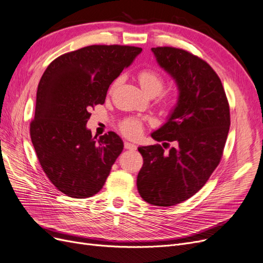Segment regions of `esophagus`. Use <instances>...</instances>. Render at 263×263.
<instances>
[{"mask_svg": "<svg viewBox=\"0 0 263 263\" xmlns=\"http://www.w3.org/2000/svg\"><path fill=\"white\" fill-rule=\"evenodd\" d=\"M124 148L125 149H130V151H134L137 149V145L130 143V142H124Z\"/></svg>", "mask_w": 263, "mask_h": 263, "instance_id": "esophagus-1", "label": "esophagus"}]
</instances>
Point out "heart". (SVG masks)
Instances as JSON below:
<instances>
[{
    "label": "heart",
    "instance_id": "obj_1",
    "mask_svg": "<svg viewBox=\"0 0 263 263\" xmlns=\"http://www.w3.org/2000/svg\"><path fill=\"white\" fill-rule=\"evenodd\" d=\"M139 82L142 89L148 95H157L159 94L164 87L166 81L160 72L155 69H143L138 74ZM119 83V79H117L114 84L112 89ZM166 104H171V97H166L164 100ZM120 130L122 133L129 138H138L142 131V124L138 119H126L120 124Z\"/></svg>",
    "mask_w": 263,
    "mask_h": 263
}]
</instances>
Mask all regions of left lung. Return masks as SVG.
<instances>
[{"mask_svg":"<svg viewBox=\"0 0 263 263\" xmlns=\"http://www.w3.org/2000/svg\"><path fill=\"white\" fill-rule=\"evenodd\" d=\"M152 51L179 90L168 120L152 138L176 146L169 153L159 144L139 147L144 163L137 185L145 201L168 207L195 195L218 167L230 130V107L220 78L205 61L176 47Z\"/></svg>","mask_w":263,"mask_h":263,"instance_id":"8db88e82","label":"left lung"}]
</instances>
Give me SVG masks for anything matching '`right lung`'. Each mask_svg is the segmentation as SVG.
I'll use <instances>...</instances> for the list:
<instances>
[{
  "instance_id": "add662e5",
  "label": "right lung",
  "mask_w": 263,
  "mask_h": 263,
  "mask_svg": "<svg viewBox=\"0 0 263 263\" xmlns=\"http://www.w3.org/2000/svg\"><path fill=\"white\" fill-rule=\"evenodd\" d=\"M141 47L90 45L61 55L47 66L36 91L30 137L46 177L67 196L99 193L123 149L115 132L100 139L86 128L90 110L104 104L112 81Z\"/></svg>"
}]
</instances>
